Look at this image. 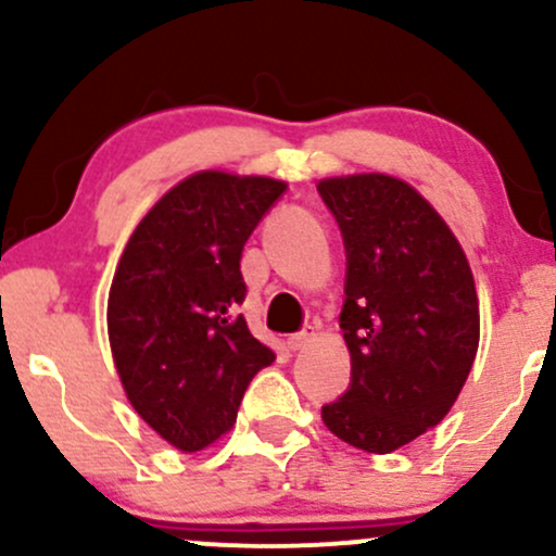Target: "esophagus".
Listing matches in <instances>:
<instances>
[{
	"label": "esophagus",
	"instance_id": "34e87169",
	"mask_svg": "<svg viewBox=\"0 0 556 556\" xmlns=\"http://www.w3.org/2000/svg\"><path fill=\"white\" fill-rule=\"evenodd\" d=\"M314 337H316L314 327H308V329L298 331V334H290V337H287V348H290V350H303L305 344H308L311 340H314Z\"/></svg>",
	"mask_w": 556,
	"mask_h": 556
}]
</instances>
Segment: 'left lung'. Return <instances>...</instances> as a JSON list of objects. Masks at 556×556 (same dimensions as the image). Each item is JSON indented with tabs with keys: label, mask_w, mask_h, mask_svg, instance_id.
Listing matches in <instances>:
<instances>
[{
	"label": "left lung",
	"mask_w": 556,
	"mask_h": 556,
	"mask_svg": "<svg viewBox=\"0 0 556 556\" xmlns=\"http://www.w3.org/2000/svg\"><path fill=\"white\" fill-rule=\"evenodd\" d=\"M318 193L348 251L340 327L350 389L321 407L337 439L374 455L442 424L478 353L468 256L437 208L384 172L324 177Z\"/></svg>",
	"instance_id": "8db88e82"
}]
</instances>
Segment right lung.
Listing matches in <instances>:
<instances>
[{"label": "right lung", "mask_w": 556, "mask_h": 556, "mask_svg": "<svg viewBox=\"0 0 556 556\" xmlns=\"http://www.w3.org/2000/svg\"><path fill=\"white\" fill-rule=\"evenodd\" d=\"M287 182L203 169L138 222L106 303L114 368L132 410L164 442L198 452L232 429L274 353L248 329L242 245Z\"/></svg>", "instance_id": "add662e5"}]
</instances>
